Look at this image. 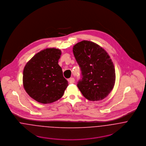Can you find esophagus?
I'll list each match as a JSON object with an SVG mask.
<instances>
[{
  "mask_svg": "<svg viewBox=\"0 0 146 146\" xmlns=\"http://www.w3.org/2000/svg\"><path fill=\"white\" fill-rule=\"evenodd\" d=\"M74 78H69V80H68V82H69V83H70V84H72V83H74Z\"/></svg>",
  "mask_w": 146,
  "mask_h": 146,
  "instance_id": "esophagus-1",
  "label": "esophagus"
}]
</instances>
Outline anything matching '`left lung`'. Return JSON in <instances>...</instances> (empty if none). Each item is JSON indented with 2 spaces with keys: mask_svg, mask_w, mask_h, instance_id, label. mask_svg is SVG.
<instances>
[{
  "mask_svg": "<svg viewBox=\"0 0 146 146\" xmlns=\"http://www.w3.org/2000/svg\"><path fill=\"white\" fill-rule=\"evenodd\" d=\"M74 57L80 65L82 79L77 87L83 96L90 101H100L107 97L115 83L113 62L105 50L87 40L73 47Z\"/></svg>",
  "mask_w": 146,
  "mask_h": 146,
  "instance_id": "8db88e82",
  "label": "left lung"
}]
</instances>
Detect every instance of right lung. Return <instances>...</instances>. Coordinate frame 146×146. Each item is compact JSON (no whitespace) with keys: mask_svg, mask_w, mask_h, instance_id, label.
<instances>
[{"mask_svg":"<svg viewBox=\"0 0 146 146\" xmlns=\"http://www.w3.org/2000/svg\"><path fill=\"white\" fill-rule=\"evenodd\" d=\"M61 54L60 49H44L36 54L24 67L23 87L38 102L52 103L63 96L68 82L58 64Z\"/></svg>","mask_w":146,"mask_h":146,"instance_id":"right-lung-1","label":"right lung"}]
</instances>
